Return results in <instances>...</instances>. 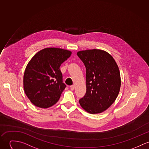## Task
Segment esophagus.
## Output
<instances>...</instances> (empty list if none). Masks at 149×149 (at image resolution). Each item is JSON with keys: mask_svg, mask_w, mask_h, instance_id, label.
Masks as SVG:
<instances>
[{"mask_svg": "<svg viewBox=\"0 0 149 149\" xmlns=\"http://www.w3.org/2000/svg\"><path fill=\"white\" fill-rule=\"evenodd\" d=\"M70 90H72V91H73L74 90V85H72V86H70Z\"/></svg>", "mask_w": 149, "mask_h": 149, "instance_id": "esophagus-1", "label": "esophagus"}]
</instances>
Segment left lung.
Wrapping results in <instances>:
<instances>
[{
  "mask_svg": "<svg viewBox=\"0 0 149 149\" xmlns=\"http://www.w3.org/2000/svg\"><path fill=\"white\" fill-rule=\"evenodd\" d=\"M86 69V93L80 106L91 114L102 113L115 102L120 90L121 77L112 56L100 49L77 53Z\"/></svg>",
  "mask_w": 149,
  "mask_h": 149,
  "instance_id": "8db88e82",
  "label": "left lung"
}]
</instances>
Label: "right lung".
Wrapping results in <instances>:
<instances>
[{
    "label": "right lung",
    "mask_w": 149,
    "mask_h": 149,
    "mask_svg": "<svg viewBox=\"0 0 149 149\" xmlns=\"http://www.w3.org/2000/svg\"><path fill=\"white\" fill-rule=\"evenodd\" d=\"M71 53L61 48L47 47L37 52L28 62L23 86L26 96L35 106L47 108L59 100L66 87L59 67Z\"/></svg>",
    "instance_id": "obj_1"
}]
</instances>
